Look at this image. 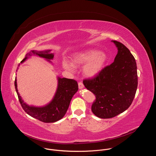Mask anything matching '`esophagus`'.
<instances>
[{"instance_id":"1","label":"esophagus","mask_w":156,"mask_h":156,"mask_svg":"<svg viewBox=\"0 0 156 156\" xmlns=\"http://www.w3.org/2000/svg\"><path fill=\"white\" fill-rule=\"evenodd\" d=\"M78 87H79V88L80 89H82V88H83L84 87V84H83V83H82V82H79L78 83Z\"/></svg>"}]
</instances>
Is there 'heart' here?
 Here are the masks:
<instances>
[{
  "label": "heart",
  "instance_id": "b5f03b06",
  "mask_svg": "<svg viewBox=\"0 0 156 156\" xmlns=\"http://www.w3.org/2000/svg\"><path fill=\"white\" fill-rule=\"evenodd\" d=\"M107 59L106 54L96 49H88L75 54L72 61L75 65L86 63L83 69L84 73L87 76L92 77L101 72ZM62 66L65 70L71 72L75 70V66L66 60L63 61Z\"/></svg>",
  "mask_w": 156,
  "mask_h": 156
}]
</instances>
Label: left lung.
I'll list each match as a JSON object with an SVG mask.
<instances>
[{
	"mask_svg": "<svg viewBox=\"0 0 156 156\" xmlns=\"http://www.w3.org/2000/svg\"><path fill=\"white\" fill-rule=\"evenodd\" d=\"M113 42L118 48L114 62L94 78L83 81L85 87L96 97L92 112L101 119L113 118L125 111L134 99L138 86L135 57L124 44Z\"/></svg>",
	"mask_w": 156,
	"mask_h": 156,
	"instance_id": "8db88e82",
	"label": "left lung"
}]
</instances>
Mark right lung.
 <instances>
[{
  "label": "right lung",
  "mask_w": 156,
  "mask_h": 156,
  "mask_svg": "<svg viewBox=\"0 0 156 156\" xmlns=\"http://www.w3.org/2000/svg\"><path fill=\"white\" fill-rule=\"evenodd\" d=\"M50 50L46 51H32L26 55L21 63L25 62L29 56L32 55H38L46 59H52L54 54H50ZM15 87L20 103L25 112L31 117L44 123H53L62 119L68 110L73 95L78 90V83L75 80L58 77V87L52 101L46 106L37 107L30 106L23 102L18 92L16 78L15 80Z\"/></svg>",
  "instance_id": "obj_1"
}]
</instances>
